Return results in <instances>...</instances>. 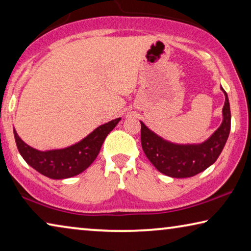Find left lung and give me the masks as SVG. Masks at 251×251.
<instances>
[{"label": "left lung", "mask_w": 251, "mask_h": 251, "mask_svg": "<svg viewBox=\"0 0 251 251\" xmlns=\"http://www.w3.org/2000/svg\"><path fill=\"white\" fill-rule=\"evenodd\" d=\"M225 94L222 123L208 140L193 144H178L163 138L141 122L143 151L158 172L171 177H191L203 172L217 161L229 137L231 113L228 95Z\"/></svg>", "instance_id": "1"}]
</instances>
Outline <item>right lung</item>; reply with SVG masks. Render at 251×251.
<instances>
[{
  "label": "right lung",
  "mask_w": 251,
  "mask_h": 251,
  "mask_svg": "<svg viewBox=\"0 0 251 251\" xmlns=\"http://www.w3.org/2000/svg\"><path fill=\"white\" fill-rule=\"evenodd\" d=\"M122 118L105 123L85 138L63 149L39 151L23 142L13 127L15 143L21 156L42 176L53 180L69 178L82 173L96 160L102 143Z\"/></svg>",
  "instance_id": "obj_1"
}]
</instances>
